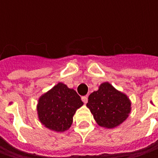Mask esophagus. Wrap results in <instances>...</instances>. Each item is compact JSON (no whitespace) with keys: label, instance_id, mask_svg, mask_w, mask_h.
I'll return each mask as SVG.
<instances>
[{"label":"esophagus","instance_id":"1","mask_svg":"<svg viewBox=\"0 0 158 158\" xmlns=\"http://www.w3.org/2000/svg\"><path fill=\"white\" fill-rule=\"evenodd\" d=\"M82 100L84 104H86V103L88 102V98H87V96H83V97H82Z\"/></svg>","mask_w":158,"mask_h":158}]
</instances>
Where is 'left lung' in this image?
<instances>
[{"label": "left lung", "mask_w": 158, "mask_h": 158, "mask_svg": "<svg viewBox=\"0 0 158 158\" xmlns=\"http://www.w3.org/2000/svg\"><path fill=\"white\" fill-rule=\"evenodd\" d=\"M87 107L100 127L113 128L124 122L131 112L127 96L110 84L103 82L97 91L89 96Z\"/></svg>", "instance_id": "8db88e82"}]
</instances>
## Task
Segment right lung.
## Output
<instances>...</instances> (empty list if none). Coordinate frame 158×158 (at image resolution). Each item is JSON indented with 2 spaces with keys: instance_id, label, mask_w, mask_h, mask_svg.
<instances>
[{
  "instance_id": "right-lung-1",
  "label": "right lung",
  "mask_w": 158,
  "mask_h": 158,
  "mask_svg": "<svg viewBox=\"0 0 158 158\" xmlns=\"http://www.w3.org/2000/svg\"><path fill=\"white\" fill-rule=\"evenodd\" d=\"M82 105L76 90L59 82L40 98L37 106L39 119L51 130L64 132L71 127L74 114Z\"/></svg>"
}]
</instances>
